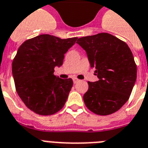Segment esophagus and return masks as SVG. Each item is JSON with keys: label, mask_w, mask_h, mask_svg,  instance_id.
<instances>
[{"label": "esophagus", "mask_w": 148, "mask_h": 148, "mask_svg": "<svg viewBox=\"0 0 148 148\" xmlns=\"http://www.w3.org/2000/svg\"><path fill=\"white\" fill-rule=\"evenodd\" d=\"M79 80H79V79H77V77H74V78H73V81H74V84H77V83L78 81H79Z\"/></svg>", "instance_id": "obj_1"}]
</instances>
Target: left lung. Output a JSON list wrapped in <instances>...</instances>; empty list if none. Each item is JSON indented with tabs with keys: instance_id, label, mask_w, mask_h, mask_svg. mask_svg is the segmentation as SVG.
I'll list each match as a JSON object with an SVG mask.
<instances>
[{
	"instance_id": "8db88e82",
	"label": "left lung",
	"mask_w": 148,
	"mask_h": 148,
	"mask_svg": "<svg viewBox=\"0 0 148 148\" xmlns=\"http://www.w3.org/2000/svg\"><path fill=\"white\" fill-rule=\"evenodd\" d=\"M91 68L99 80L88 81L84 101L89 110L107 116L121 109L129 99L137 78V65L132 52L125 42L102 32L79 38Z\"/></svg>"
}]
</instances>
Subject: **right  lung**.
<instances>
[{
	"label": "right lung",
	"mask_w": 148,
	"mask_h": 148,
	"mask_svg": "<svg viewBox=\"0 0 148 148\" xmlns=\"http://www.w3.org/2000/svg\"><path fill=\"white\" fill-rule=\"evenodd\" d=\"M77 39L43 34L25 41L18 49L12 64L16 90L35 113L53 115L65 104L73 80L55 76L54 68L62 65L64 54Z\"/></svg>",
	"instance_id": "right-lung-1"
}]
</instances>
